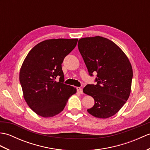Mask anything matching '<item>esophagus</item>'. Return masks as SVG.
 <instances>
[{
	"instance_id": "obj_1",
	"label": "esophagus",
	"mask_w": 150,
	"mask_h": 150,
	"mask_svg": "<svg viewBox=\"0 0 150 150\" xmlns=\"http://www.w3.org/2000/svg\"><path fill=\"white\" fill-rule=\"evenodd\" d=\"M77 91L79 92V93L83 94V91H82V89L80 87H77Z\"/></svg>"
}]
</instances>
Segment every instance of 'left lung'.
I'll return each instance as SVG.
<instances>
[{
    "label": "left lung",
    "instance_id": "8db88e82",
    "mask_svg": "<svg viewBox=\"0 0 150 150\" xmlns=\"http://www.w3.org/2000/svg\"><path fill=\"white\" fill-rule=\"evenodd\" d=\"M78 48L89 75L97 73V84H88L83 89L95 100L88 112L100 119L114 115L131 92L133 70L129 59L117 44L103 37L82 38Z\"/></svg>",
    "mask_w": 150,
    "mask_h": 150
}]
</instances>
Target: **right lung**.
<instances>
[{
  "mask_svg": "<svg viewBox=\"0 0 150 150\" xmlns=\"http://www.w3.org/2000/svg\"><path fill=\"white\" fill-rule=\"evenodd\" d=\"M77 39L42 41L28 53L20 70L19 80L24 99L35 113L43 117L64 110L76 88L64 84L62 63L77 45ZM59 79L58 82L56 81Z\"/></svg>",
  "mask_w": 150,
  "mask_h": 150,
  "instance_id": "obj_1",
  "label": "right lung"
}]
</instances>
